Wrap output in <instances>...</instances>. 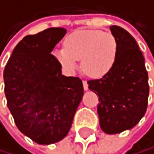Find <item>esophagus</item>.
<instances>
[{"label": "esophagus", "instance_id": "esophagus-1", "mask_svg": "<svg viewBox=\"0 0 154 154\" xmlns=\"http://www.w3.org/2000/svg\"><path fill=\"white\" fill-rule=\"evenodd\" d=\"M82 84H83V89H84V90H88V84H87L86 80H83Z\"/></svg>", "mask_w": 154, "mask_h": 154}]
</instances>
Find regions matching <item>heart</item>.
<instances>
[{"label": "heart", "mask_w": 154, "mask_h": 154, "mask_svg": "<svg viewBox=\"0 0 154 154\" xmlns=\"http://www.w3.org/2000/svg\"><path fill=\"white\" fill-rule=\"evenodd\" d=\"M54 56L63 70L72 74L82 59V70L92 76H103L112 69L117 57V42L111 33L100 30H82L69 35L64 48Z\"/></svg>", "instance_id": "1"}]
</instances>
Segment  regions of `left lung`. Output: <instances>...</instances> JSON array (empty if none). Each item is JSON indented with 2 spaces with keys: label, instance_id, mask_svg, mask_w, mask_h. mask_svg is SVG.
Here are the masks:
<instances>
[{
  "label": "left lung",
  "instance_id": "1",
  "mask_svg": "<svg viewBox=\"0 0 154 154\" xmlns=\"http://www.w3.org/2000/svg\"><path fill=\"white\" fill-rule=\"evenodd\" d=\"M117 42L112 69L100 79L88 80V88L98 94L97 112L101 129L117 134L133 128L145 116L149 86L145 58L137 42L119 26H111Z\"/></svg>",
  "mask_w": 154,
  "mask_h": 154
}]
</instances>
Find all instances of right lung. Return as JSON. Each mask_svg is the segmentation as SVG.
<instances>
[{"label":"right lung","mask_w":154,"mask_h":154,"mask_svg":"<svg viewBox=\"0 0 154 154\" xmlns=\"http://www.w3.org/2000/svg\"><path fill=\"white\" fill-rule=\"evenodd\" d=\"M66 32L48 28L24 37L4 71L5 94L14 122L39 145L54 144L67 136L83 96L82 79L63 75L51 54Z\"/></svg>","instance_id":"add662e5"}]
</instances>
